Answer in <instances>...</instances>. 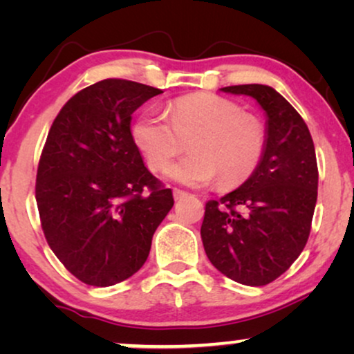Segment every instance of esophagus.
<instances>
[{"mask_svg":"<svg viewBox=\"0 0 354 354\" xmlns=\"http://www.w3.org/2000/svg\"><path fill=\"white\" fill-rule=\"evenodd\" d=\"M185 196H188L187 192L178 190V188H174V198H176V200H182V198H185Z\"/></svg>","mask_w":354,"mask_h":354,"instance_id":"esophagus-1","label":"esophagus"}]
</instances>
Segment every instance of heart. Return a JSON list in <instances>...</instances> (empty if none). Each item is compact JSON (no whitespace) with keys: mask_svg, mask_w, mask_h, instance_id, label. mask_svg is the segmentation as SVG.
<instances>
[{"mask_svg":"<svg viewBox=\"0 0 354 354\" xmlns=\"http://www.w3.org/2000/svg\"><path fill=\"white\" fill-rule=\"evenodd\" d=\"M132 137L153 171H164L188 145L190 154L169 169V176L192 187L219 178L224 188L253 176L263 161L268 135L263 122L235 101L211 93L180 96L166 114L145 113Z\"/></svg>","mask_w":354,"mask_h":354,"instance_id":"heart-1","label":"heart"}]
</instances>
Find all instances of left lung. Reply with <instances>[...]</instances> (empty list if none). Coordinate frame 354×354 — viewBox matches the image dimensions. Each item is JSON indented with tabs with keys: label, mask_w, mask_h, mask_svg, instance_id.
I'll list each match as a JSON object with an SVG mask.
<instances>
[{
	"label": "left lung",
	"mask_w": 354,
	"mask_h": 354,
	"mask_svg": "<svg viewBox=\"0 0 354 354\" xmlns=\"http://www.w3.org/2000/svg\"><path fill=\"white\" fill-rule=\"evenodd\" d=\"M248 95L268 114V143L256 172L221 200H209L201 240L211 264L235 282L263 287L306 246L317 201V161L298 111L268 85L224 86Z\"/></svg>",
	"instance_id": "8db88e82"
}]
</instances>
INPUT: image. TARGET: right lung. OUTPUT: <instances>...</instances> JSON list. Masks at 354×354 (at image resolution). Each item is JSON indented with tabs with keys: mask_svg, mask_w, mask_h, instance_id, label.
Masks as SVG:
<instances>
[{
	"mask_svg": "<svg viewBox=\"0 0 354 354\" xmlns=\"http://www.w3.org/2000/svg\"><path fill=\"white\" fill-rule=\"evenodd\" d=\"M161 93L132 80L96 82L62 106L48 132L35 183L41 229L86 285L132 277L174 206L172 190L145 167L130 132L133 111Z\"/></svg>",
	"mask_w": 354,
	"mask_h": 354,
	"instance_id": "add662e5",
	"label": "right lung"
}]
</instances>
